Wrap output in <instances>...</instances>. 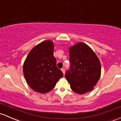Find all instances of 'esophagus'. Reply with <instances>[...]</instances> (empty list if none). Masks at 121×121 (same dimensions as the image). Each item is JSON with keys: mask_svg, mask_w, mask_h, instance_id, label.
Wrapping results in <instances>:
<instances>
[{"mask_svg": "<svg viewBox=\"0 0 121 121\" xmlns=\"http://www.w3.org/2000/svg\"><path fill=\"white\" fill-rule=\"evenodd\" d=\"M61 71L63 72V74H64H64H65V69L64 68H62L61 69Z\"/></svg>", "mask_w": 121, "mask_h": 121, "instance_id": "obj_1", "label": "esophagus"}]
</instances>
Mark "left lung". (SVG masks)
I'll return each mask as SVG.
<instances>
[{"instance_id":"8db88e82","label":"left lung","mask_w":121,"mask_h":121,"mask_svg":"<svg viewBox=\"0 0 121 121\" xmlns=\"http://www.w3.org/2000/svg\"><path fill=\"white\" fill-rule=\"evenodd\" d=\"M69 53L71 67L65 76L72 90L81 95L91 91L101 75L99 58L83 42H78L69 48Z\"/></svg>"}]
</instances>
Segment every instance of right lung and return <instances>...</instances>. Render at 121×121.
Returning <instances> with one entry per match:
<instances>
[{"label": "right lung", "mask_w": 121, "mask_h": 121, "mask_svg": "<svg viewBox=\"0 0 121 121\" xmlns=\"http://www.w3.org/2000/svg\"><path fill=\"white\" fill-rule=\"evenodd\" d=\"M53 50V42L44 41L30 50L24 62V76L30 88L36 92H49L63 76L57 67Z\"/></svg>", "instance_id": "1"}]
</instances>
